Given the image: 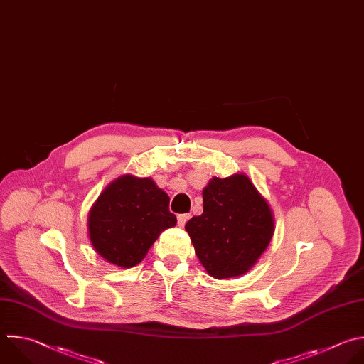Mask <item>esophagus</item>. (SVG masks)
Wrapping results in <instances>:
<instances>
[{
  "label": "esophagus",
  "instance_id": "1",
  "mask_svg": "<svg viewBox=\"0 0 364 364\" xmlns=\"http://www.w3.org/2000/svg\"><path fill=\"white\" fill-rule=\"evenodd\" d=\"M190 217H191V214H180V215H177V223H178V225L180 227H184L186 225V223L190 220Z\"/></svg>",
  "mask_w": 364,
  "mask_h": 364
}]
</instances>
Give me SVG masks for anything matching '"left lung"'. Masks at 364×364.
Here are the masks:
<instances>
[{"instance_id":"1","label":"left lung","mask_w":364,"mask_h":364,"mask_svg":"<svg viewBox=\"0 0 364 364\" xmlns=\"http://www.w3.org/2000/svg\"><path fill=\"white\" fill-rule=\"evenodd\" d=\"M186 230L205 272L224 280L256 264L273 237L274 217L246 174L213 177L203 190V214Z\"/></svg>"}]
</instances>
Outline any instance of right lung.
Returning a JSON list of instances; mask_svg holds the SVG:
<instances>
[{"mask_svg": "<svg viewBox=\"0 0 364 364\" xmlns=\"http://www.w3.org/2000/svg\"><path fill=\"white\" fill-rule=\"evenodd\" d=\"M168 203L170 197L153 178L118 177L104 188L88 214L94 250L118 267L137 266L161 231L177 223Z\"/></svg>", "mask_w": 364, "mask_h": 364, "instance_id": "1", "label": "right lung"}]
</instances>
